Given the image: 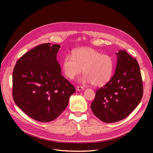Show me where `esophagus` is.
Here are the masks:
<instances>
[{
	"instance_id": "1",
	"label": "esophagus",
	"mask_w": 153,
	"mask_h": 153,
	"mask_svg": "<svg viewBox=\"0 0 153 153\" xmlns=\"http://www.w3.org/2000/svg\"><path fill=\"white\" fill-rule=\"evenodd\" d=\"M76 89L78 91H81V90H85V88H84V87H83V86H77Z\"/></svg>"
}]
</instances>
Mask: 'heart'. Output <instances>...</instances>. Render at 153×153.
Wrapping results in <instances>:
<instances>
[{
	"instance_id": "heart-1",
	"label": "heart",
	"mask_w": 153,
	"mask_h": 153,
	"mask_svg": "<svg viewBox=\"0 0 153 153\" xmlns=\"http://www.w3.org/2000/svg\"><path fill=\"white\" fill-rule=\"evenodd\" d=\"M83 69L85 74L81 80L91 83L96 86L105 85L111 78L114 60L108 54H102L91 48H82L74 50L71 56L67 55L62 62V70L70 79H74Z\"/></svg>"
}]
</instances>
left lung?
Wrapping results in <instances>:
<instances>
[{
    "label": "left lung",
    "mask_w": 153,
    "mask_h": 153,
    "mask_svg": "<svg viewBox=\"0 0 153 153\" xmlns=\"http://www.w3.org/2000/svg\"><path fill=\"white\" fill-rule=\"evenodd\" d=\"M117 56L115 73L96 92L91 108L94 114L105 123H114L128 116L140 103L143 93L139 63L125 50Z\"/></svg>",
    "instance_id": "obj_1"
}]
</instances>
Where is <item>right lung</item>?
<instances>
[{
    "label": "right lung",
    "instance_id": "right-lung-1",
    "mask_svg": "<svg viewBox=\"0 0 153 153\" xmlns=\"http://www.w3.org/2000/svg\"><path fill=\"white\" fill-rule=\"evenodd\" d=\"M57 44L43 43L16 62L13 72V97L17 106L32 119L54 120L67 108L74 86L61 74L56 59Z\"/></svg>",
    "mask_w": 153,
    "mask_h": 153
}]
</instances>
